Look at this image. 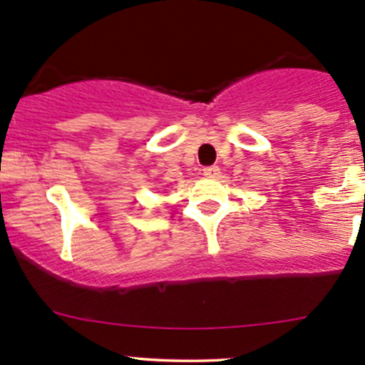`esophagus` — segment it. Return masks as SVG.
Returning <instances> with one entry per match:
<instances>
[{
  "label": "esophagus",
  "instance_id": "1",
  "mask_svg": "<svg viewBox=\"0 0 365 365\" xmlns=\"http://www.w3.org/2000/svg\"><path fill=\"white\" fill-rule=\"evenodd\" d=\"M203 175L210 176V178H215V176L220 175V168L219 165H206V168H203Z\"/></svg>",
  "mask_w": 365,
  "mask_h": 365
}]
</instances>
